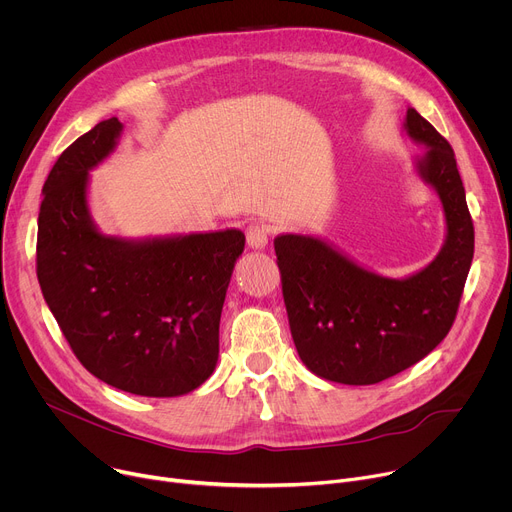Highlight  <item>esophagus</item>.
<instances>
[{"label":"esophagus","mask_w":512,"mask_h":512,"mask_svg":"<svg viewBox=\"0 0 512 512\" xmlns=\"http://www.w3.org/2000/svg\"><path fill=\"white\" fill-rule=\"evenodd\" d=\"M246 240L252 250H264L270 242V227L264 223H252L246 231Z\"/></svg>","instance_id":"esophagus-1"}]
</instances>
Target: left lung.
Segmentation results:
<instances>
[{
    "label": "left lung",
    "mask_w": 512,
    "mask_h": 512,
    "mask_svg": "<svg viewBox=\"0 0 512 512\" xmlns=\"http://www.w3.org/2000/svg\"><path fill=\"white\" fill-rule=\"evenodd\" d=\"M406 135L424 153L418 178L439 194L445 242L424 268L402 279L352 260L311 233L274 238L291 334L303 365L326 381L373 385L416 365L449 334L474 258L465 188L447 139L414 110Z\"/></svg>",
    "instance_id": "obj_1"
}]
</instances>
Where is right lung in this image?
<instances>
[{
	"mask_svg": "<svg viewBox=\"0 0 512 512\" xmlns=\"http://www.w3.org/2000/svg\"><path fill=\"white\" fill-rule=\"evenodd\" d=\"M119 119L98 123L53 166L38 213L36 274L75 357L100 381L145 398L201 387L219 359V320L240 229L121 238L96 225L90 172L116 149Z\"/></svg>",
	"mask_w": 512,
	"mask_h": 512,
	"instance_id": "obj_1",
	"label": "right lung"
}]
</instances>
